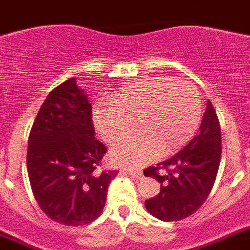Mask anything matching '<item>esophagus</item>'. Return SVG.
<instances>
[{"label": "esophagus", "mask_w": 250, "mask_h": 250, "mask_svg": "<svg viewBox=\"0 0 250 250\" xmlns=\"http://www.w3.org/2000/svg\"><path fill=\"white\" fill-rule=\"evenodd\" d=\"M124 173L129 174V176L134 177L136 180H142L143 178V172L142 170H134V169H123Z\"/></svg>", "instance_id": "34e87169"}]
</instances>
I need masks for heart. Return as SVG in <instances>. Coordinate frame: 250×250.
<instances>
[{
    "mask_svg": "<svg viewBox=\"0 0 250 250\" xmlns=\"http://www.w3.org/2000/svg\"><path fill=\"white\" fill-rule=\"evenodd\" d=\"M111 106L100 104L93 121L100 136L117 144L111 159L117 166L138 167L169 155L191 139L201 121V99L192 84L166 77H150L134 82L111 97Z\"/></svg>",
    "mask_w": 250,
    "mask_h": 250,
    "instance_id": "heart-1",
    "label": "heart"
}]
</instances>
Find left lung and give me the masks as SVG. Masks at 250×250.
<instances>
[{
    "label": "left lung",
    "instance_id": "obj_1",
    "mask_svg": "<svg viewBox=\"0 0 250 250\" xmlns=\"http://www.w3.org/2000/svg\"><path fill=\"white\" fill-rule=\"evenodd\" d=\"M220 158V124L208 101L197 135L172 158L144 170V176L161 183V192L146 201L149 214L159 220L178 221L196 212L212 189Z\"/></svg>",
    "mask_w": 250,
    "mask_h": 250
}]
</instances>
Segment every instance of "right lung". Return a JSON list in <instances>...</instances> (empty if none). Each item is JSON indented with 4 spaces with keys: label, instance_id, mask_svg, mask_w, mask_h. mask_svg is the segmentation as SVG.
Instances as JSON below:
<instances>
[{
    "label": "right lung",
    "instance_id": "add662e5",
    "mask_svg": "<svg viewBox=\"0 0 250 250\" xmlns=\"http://www.w3.org/2000/svg\"><path fill=\"white\" fill-rule=\"evenodd\" d=\"M106 146L95 136L92 106L76 78L46 96L33 124L27 173L34 197L52 220L67 227L102 214L117 170H101Z\"/></svg>",
    "mask_w": 250,
    "mask_h": 250
}]
</instances>
